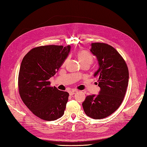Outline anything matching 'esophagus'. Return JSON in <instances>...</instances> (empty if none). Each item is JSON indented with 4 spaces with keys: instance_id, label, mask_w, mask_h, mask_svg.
<instances>
[{
    "instance_id": "obj_1",
    "label": "esophagus",
    "mask_w": 147,
    "mask_h": 147,
    "mask_svg": "<svg viewBox=\"0 0 147 147\" xmlns=\"http://www.w3.org/2000/svg\"><path fill=\"white\" fill-rule=\"evenodd\" d=\"M78 92V90H71V91H69V93L70 95H73L74 94H75V93Z\"/></svg>"
}]
</instances>
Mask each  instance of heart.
<instances>
[{
    "label": "heart",
    "instance_id": "heart-1",
    "mask_svg": "<svg viewBox=\"0 0 147 147\" xmlns=\"http://www.w3.org/2000/svg\"><path fill=\"white\" fill-rule=\"evenodd\" d=\"M78 58L81 64L86 63V64H92L93 62V56L91 54H90V53L85 51H80L78 53ZM66 61L67 60H65L64 61V64H65Z\"/></svg>",
    "mask_w": 147,
    "mask_h": 147
}]
</instances>
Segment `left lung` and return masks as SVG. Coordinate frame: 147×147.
<instances>
[{"label": "left lung", "mask_w": 147, "mask_h": 147, "mask_svg": "<svg viewBox=\"0 0 147 147\" xmlns=\"http://www.w3.org/2000/svg\"><path fill=\"white\" fill-rule=\"evenodd\" d=\"M96 56L98 69L93 76L98 78L100 88L98 95L87 96L82 105L88 117L100 119L117 110L123 101L129 81L126 62L112 46L104 43H93L90 49Z\"/></svg>", "instance_id": "left-lung-1"}]
</instances>
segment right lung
Listing matches in <instances>:
<instances>
[{"instance_id":"add662e5","label":"right lung","mask_w":147,"mask_h":147,"mask_svg":"<svg viewBox=\"0 0 147 147\" xmlns=\"http://www.w3.org/2000/svg\"><path fill=\"white\" fill-rule=\"evenodd\" d=\"M71 46L46 45L34 48L24 56L18 76L22 100L36 116L54 121L63 115L69 93L51 87L54 76L69 54Z\"/></svg>"}]
</instances>
